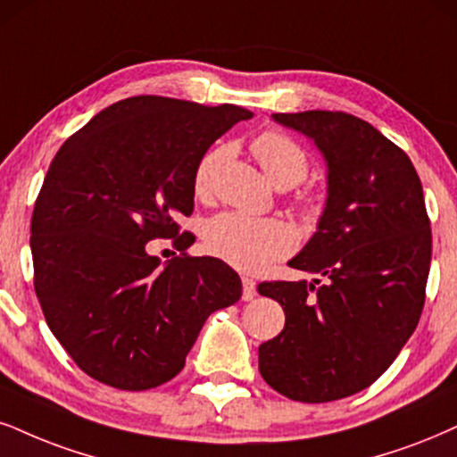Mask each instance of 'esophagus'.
<instances>
[{
	"label": "esophagus",
	"mask_w": 457,
	"mask_h": 457,
	"mask_svg": "<svg viewBox=\"0 0 457 457\" xmlns=\"http://www.w3.org/2000/svg\"><path fill=\"white\" fill-rule=\"evenodd\" d=\"M241 284H244L241 298H244V301H252V298L256 296V281L252 278H241Z\"/></svg>",
	"instance_id": "1"
}]
</instances>
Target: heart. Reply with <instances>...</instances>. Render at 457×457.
Listing matches in <instances>:
<instances>
[{
    "label": "heart",
    "mask_w": 457,
    "mask_h": 457,
    "mask_svg": "<svg viewBox=\"0 0 457 457\" xmlns=\"http://www.w3.org/2000/svg\"><path fill=\"white\" fill-rule=\"evenodd\" d=\"M252 154L279 188H290L303 182L309 171V159L303 145L281 131H262L250 144ZM224 150H207L196 162L193 188L196 196H207L213 184V173L222 161ZM298 210L307 218H318L324 210V196L315 190L298 196ZM203 245L212 256L228 262L241 271H261L278 258L290 254L295 233L284 220L254 218L241 212L216 213L203 224Z\"/></svg>",
    "instance_id": "1"
}]
</instances>
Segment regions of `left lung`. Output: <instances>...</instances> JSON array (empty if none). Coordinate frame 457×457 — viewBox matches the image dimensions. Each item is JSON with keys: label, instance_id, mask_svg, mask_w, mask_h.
<instances>
[{"label": "left lung", "instance_id": "1", "mask_svg": "<svg viewBox=\"0 0 457 457\" xmlns=\"http://www.w3.org/2000/svg\"><path fill=\"white\" fill-rule=\"evenodd\" d=\"M273 118L322 152L328 199L318 233L288 262L322 279L258 286L286 313L284 330L258 347V370L290 401H339L379 379L420 322L432 256L424 190L404 150L362 118Z\"/></svg>", "mask_w": 457, "mask_h": 457}]
</instances>
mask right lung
<instances>
[{
    "mask_svg": "<svg viewBox=\"0 0 457 457\" xmlns=\"http://www.w3.org/2000/svg\"><path fill=\"white\" fill-rule=\"evenodd\" d=\"M239 105L137 95L101 110L50 162L31 218L33 286L46 324L73 362L118 390L167 384L216 309L241 298L239 275L190 256L178 216L195 207L196 162ZM171 238L161 263L147 241Z\"/></svg>",
    "mask_w": 457,
    "mask_h": 457,
    "instance_id": "obj_1",
    "label": "right lung"
}]
</instances>
